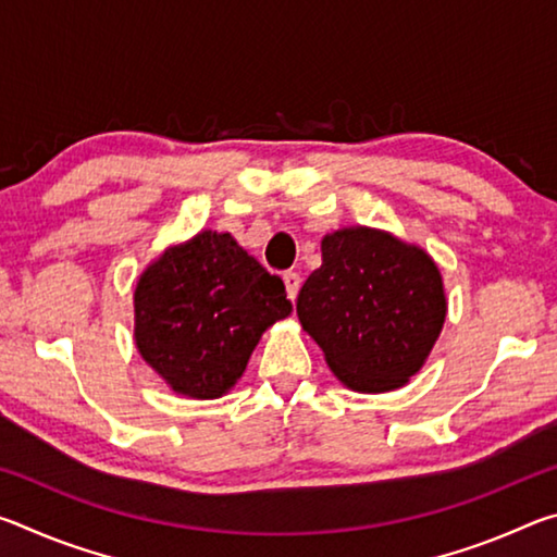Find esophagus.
I'll list each match as a JSON object with an SVG mask.
<instances>
[{"label": "esophagus", "instance_id": "1", "mask_svg": "<svg viewBox=\"0 0 557 557\" xmlns=\"http://www.w3.org/2000/svg\"><path fill=\"white\" fill-rule=\"evenodd\" d=\"M282 280H285V287H287V297L295 301L297 299V295H299V285H301V277L297 275V272H285V275H282Z\"/></svg>", "mask_w": 557, "mask_h": 557}]
</instances>
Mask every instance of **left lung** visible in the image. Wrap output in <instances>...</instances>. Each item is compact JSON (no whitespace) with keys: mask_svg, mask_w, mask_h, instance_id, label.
I'll return each instance as SVG.
<instances>
[{"mask_svg":"<svg viewBox=\"0 0 557 557\" xmlns=\"http://www.w3.org/2000/svg\"><path fill=\"white\" fill-rule=\"evenodd\" d=\"M297 317L346 388L398 391L445 326V280L420 245L346 225L322 238V265L299 289Z\"/></svg>","mask_w":557,"mask_h":557,"instance_id":"8db88e82","label":"left lung"}]
</instances>
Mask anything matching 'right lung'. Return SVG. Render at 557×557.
<instances>
[{"mask_svg": "<svg viewBox=\"0 0 557 557\" xmlns=\"http://www.w3.org/2000/svg\"><path fill=\"white\" fill-rule=\"evenodd\" d=\"M132 301L139 356L169 391L196 400L228 393L260 336L292 312L282 280L209 228L149 262Z\"/></svg>", "mask_w": 557, "mask_h": 557, "instance_id": "add662e5", "label": "right lung"}]
</instances>
